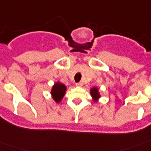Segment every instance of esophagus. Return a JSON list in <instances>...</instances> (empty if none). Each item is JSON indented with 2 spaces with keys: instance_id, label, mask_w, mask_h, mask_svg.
Returning a JSON list of instances; mask_svg holds the SVG:
<instances>
[{
  "instance_id": "34e87169",
  "label": "esophagus",
  "mask_w": 151,
  "mask_h": 151,
  "mask_svg": "<svg viewBox=\"0 0 151 151\" xmlns=\"http://www.w3.org/2000/svg\"><path fill=\"white\" fill-rule=\"evenodd\" d=\"M76 86H78V87H81V86H82V82H78V83H76Z\"/></svg>"
}]
</instances>
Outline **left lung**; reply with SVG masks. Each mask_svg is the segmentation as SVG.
Returning a JSON list of instances; mask_svg holds the SVG:
<instances>
[{"label": "left lung", "instance_id": "obj_1", "mask_svg": "<svg viewBox=\"0 0 151 151\" xmlns=\"http://www.w3.org/2000/svg\"><path fill=\"white\" fill-rule=\"evenodd\" d=\"M90 93L91 97L94 98V101H97V100L101 97V94H100L99 91H98V88H97L94 87L92 88H91Z\"/></svg>", "mask_w": 151, "mask_h": 151}]
</instances>
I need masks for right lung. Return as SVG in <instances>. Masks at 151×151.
I'll list each match as a JSON object with an SVG mask.
<instances>
[{"mask_svg": "<svg viewBox=\"0 0 151 151\" xmlns=\"http://www.w3.org/2000/svg\"><path fill=\"white\" fill-rule=\"evenodd\" d=\"M66 87L61 82H56L51 89V95L56 103H60L66 93Z\"/></svg>", "mask_w": 151, "mask_h": 151, "instance_id": "add662e5", "label": "right lung"}]
</instances>
